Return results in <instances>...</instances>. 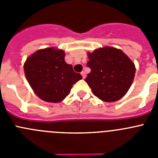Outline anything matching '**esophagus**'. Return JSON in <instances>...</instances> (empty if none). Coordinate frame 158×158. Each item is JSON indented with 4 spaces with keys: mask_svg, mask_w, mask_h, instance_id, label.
I'll list each match as a JSON object with an SVG mask.
<instances>
[{
    "mask_svg": "<svg viewBox=\"0 0 158 158\" xmlns=\"http://www.w3.org/2000/svg\"><path fill=\"white\" fill-rule=\"evenodd\" d=\"M81 76H82V77H83V79H85V77H86L85 72H84V71H82V72L81 73Z\"/></svg>",
    "mask_w": 158,
    "mask_h": 158,
    "instance_id": "esophagus-1",
    "label": "esophagus"
}]
</instances>
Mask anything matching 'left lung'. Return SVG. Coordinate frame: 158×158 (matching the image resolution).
Returning <instances> with one entry per match:
<instances>
[{
  "mask_svg": "<svg viewBox=\"0 0 158 158\" xmlns=\"http://www.w3.org/2000/svg\"><path fill=\"white\" fill-rule=\"evenodd\" d=\"M91 72L85 79L93 94L104 102H115L127 94L135 78L133 61L122 50L111 47L88 52Z\"/></svg>",
  "mask_w": 158,
  "mask_h": 158,
  "instance_id": "1",
  "label": "left lung"
}]
</instances>
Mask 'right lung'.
Here are the masks:
<instances>
[{
	"label": "right lung",
	"instance_id": "1",
	"mask_svg": "<svg viewBox=\"0 0 158 158\" xmlns=\"http://www.w3.org/2000/svg\"><path fill=\"white\" fill-rule=\"evenodd\" d=\"M65 56L63 50L48 47L38 50L25 61V77L41 100L50 103L62 101L73 84L82 79L72 65L65 62Z\"/></svg>",
	"mask_w": 158,
	"mask_h": 158
}]
</instances>
